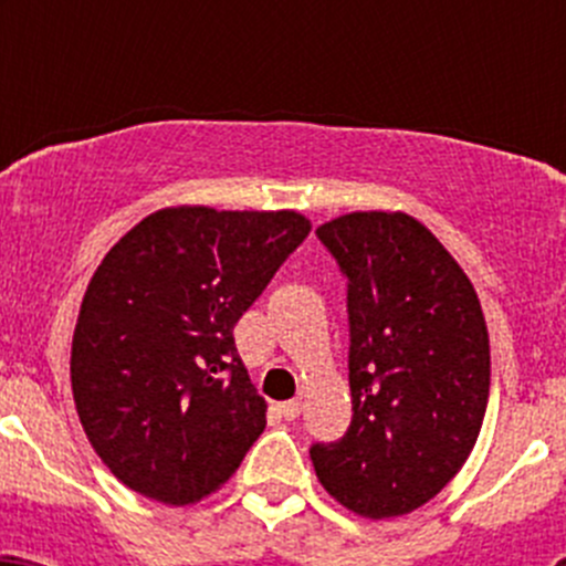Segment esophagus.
I'll list each match as a JSON object with an SVG mask.
<instances>
[{"label": "esophagus", "instance_id": "esophagus-1", "mask_svg": "<svg viewBox=\"0 0 566 566\" xmlns=\"http://www.w3.org/2000/svg\"><path fill=\"white\" fill-rule=\"evenodd\" d=\"M276 410H279V416H284L287 421H293V419H298L301 402L298 399H287V402H279Z\"/></svg>", "mask_w": 566, "mask_h": 566}]
</instances>
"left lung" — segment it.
Returning a JSON list of instances; mask_svg holds the SVG:
<instances>
[{"instance_id": "obj_1", "label": "left lung", "mask_w": 566, "mask_h": 566, "mask_svg": "<svg viewBox=\"0 0 566 566\" xmlns=\"http://www.w3.org/2000/svg\"><path fill=\"white\" fill-rule=\"evenodd\" d=\"M317 238L347 279L353 419L339 441L312 443V462L347 510L405 515L441 493L482 430V306L454 256L410 216H339Z\"/></svg>"}]
</instances>
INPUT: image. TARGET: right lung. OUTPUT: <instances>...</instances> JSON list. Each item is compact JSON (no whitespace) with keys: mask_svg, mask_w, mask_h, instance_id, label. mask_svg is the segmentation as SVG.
I'll use <instances>...</instances> for the list:
<instances>
[{"mask_svg":"<svg viewBox=\"0 0 566 566\" xmlns=\"http://www.w3.org/2000/svg\"><path fill=\"white\" fill-rule=\"evenodd\" d=\"M310 230L293 210L167 208L114 243L84 293L71 384L119 482L182 506L235 473L265 399L232 328Z\"/></svg>","mask_w":566,"mask_h":566,"instance_id":"right-lung-1","label":"right lung"}]
</instances>
